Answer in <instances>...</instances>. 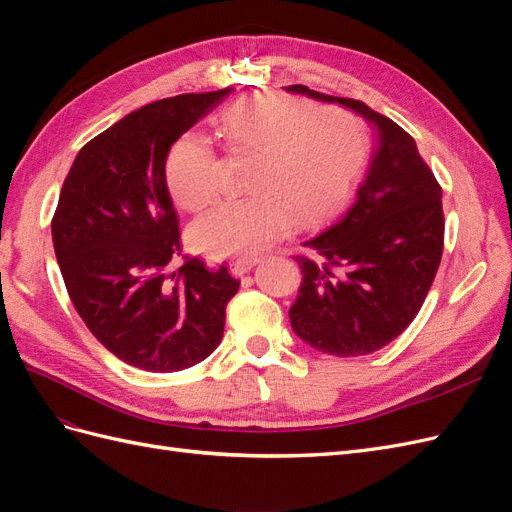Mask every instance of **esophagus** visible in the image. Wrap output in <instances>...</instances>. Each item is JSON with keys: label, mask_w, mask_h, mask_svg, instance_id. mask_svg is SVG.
<instances>
[{"label": "esophagus", "mask_w": 512, "mask_h": 512, "mask_svg": "<svg viewBox=\"0 0 512 512\" xmlns=\"http://www.w3.org/2000/svg\"><path fill=\"white\" fill-rule=\"evenodd\" d=\"M258 262H260L258 258H237V260L230 262V271L235 275H243V273L250 271L252 267H256Z\"/></svg>", "instance_id": "34e87169"}]
</instances>
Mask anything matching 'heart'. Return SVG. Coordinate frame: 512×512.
Returning a JSON list of instances; mask_svg holds the SVG:
<instances>
[{
  "mask_svg": "<svg viewBox=\"0 0 512 512\" xmlns=\"http://www.w3.org/2000/svg\"><path fill=\"white\" fill-rule=\"evenodd\" d=\"M218 130L230 149L254 153L245 198L215 203L192 226L213 256L260 252L297 222H314L346 196L365 158L363 121L342 106L262 94L226 106ZM164 177L183 209L198 211L218 192V156L203 134L188 132L168 149Z\"/></svg>",
  "mask_w": 512,
  "mask_h": 512,
  "instance_id": "b5f03b06",
  "label": "heart"
}]
</instances>
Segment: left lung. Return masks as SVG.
Instances as JSON below:
<instances>
[{"label":"left lung","mask_w":512,"mask_h":512,"mask_svg":"<svg viewBox=\"0 0 512 512\" xmlns=\"http://www.w3.org/2000/svg\"><path fill=\"white\" fill-rule=\"evenodd\" d=\"M322 102H339L378 128L367 177L344 211L305 237L303 271L290 324L305 344L333 356L384 348L416 318L444 250L442 188L414 138L352 98L286 87Z\"/></svg>","instance_id":"left-lung-1"}]
</instances>
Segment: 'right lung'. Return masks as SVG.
I'll return each instance as SVG.
<instances>
[{
    "label": "right lung",
    "instance_id": "1",
    "mask_svg": "<svg viewBox=\"0 0 512 512\" xmlns=\"http://www.w3.org/2000/svg\"><path fill=\"white\" fill-rule=\"evenodd\" d=\"M230 91L138 108L91 138L61 188L51 232L66 290L98 342L132 367L179 371L222 342L241 282L183 254L164 164L170 145Z\"/></svg>",
    "mask_w": 512,
    "mask_h": 512
}]
</instances>
